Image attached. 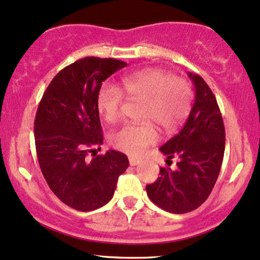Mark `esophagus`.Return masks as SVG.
Wrapping results in <instances>:
<instances>
[{"label":"esophagus","instance_id":"esophagus-1","mask_svg":"<svg viewBox=\"0 0 260 260\" xmlns=\"http://www.w3.org/2000/svg\"><path fill=\"white\" fill-rule=\"evenodd\" d=\"M140 162H142V161H140L139 158L129 157V165H131V166H137V165H139Z\"/></svg>","mask_w":260,"mask_h":260}]
</instances>
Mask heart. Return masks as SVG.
Returning a JSON list of instances; mask_svg holds the SVG:
<instances>
[{
  "mask_svg": "<svg viewBox=\"0 0 260 260\" xmlns=\"http://www.w3.org/2000/svg\"><path fill=\"white\" fill-rule=\"evenodd\" d=\"M122 89L131 102H144L142 120L152 121L165 133H173L185 121L191 108L192 92L187 81L160 69H145L122 79ZM124 96L120 89L104 84L96 94V109L105 122L116 121ZM157 142L149 122L127 123L111 133L110 144L129 155H140Z\"/></svg>",
  "mask_w": 260,
  "mask_h": 260,
  "instance_id": "b5f03b06",
  "label": "heart"
}]
</instances>
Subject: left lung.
<instances>
[{
    "label": "left lung",
    "mask_w": 260,
    "mask_h": 260,
    "mask_svg": "<svg viewBox=\"0 0 260 260\" xmlns=\"http://www.w3.org/2000/svg\"><path fill=\"white\" fill-rule=\"evenodd\" d=\"M195 88V102L181 131L160 148L166 162L179 158L172 171L160 168V177L146 185L149 199L170 213H187L207 200L223 164L225 128L217 99L200 75L187 73Z\"/></svg>",
    "instance_id": "obj_1"
}]
</instances>
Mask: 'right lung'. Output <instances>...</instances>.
<instances>
[{
	"mask_svg": "<svg viewBox=\"0 0 260 260\" xmlns=\"http://www.w3.org/2000/svg\"><path fill=\"white\" fill-rule=\"evenodd\" d=\"M127 62L86 57L55 75L35 117V145L43 177L54 195L81 212L100 208L114 196L127 156L109 150L88 160L103 144L96 94L103 81Z\"/></svg>",
	"mask_w": 260,
	"mask_h": 260,
	"instance_id": "right-lung-1",
	"label": "right lung"
}]
</instances>
